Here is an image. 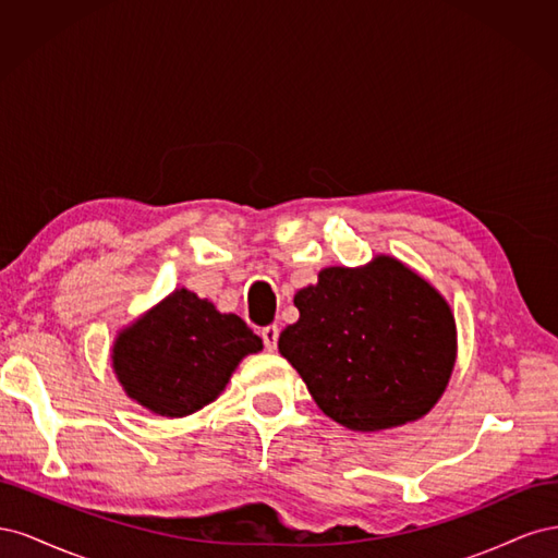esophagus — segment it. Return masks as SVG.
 I'll return each instance as SVG.
<instances>
[{
  "label": "esophagus",
  "instance_id": "34e87169",
  "mask_svg": "<svg viewBox=\"0 0 558 558\" xmlns=\"http://www.w3.org/2000/svg\"><path fill=\"white\" fill-rule=\"evenodd\" d=\"M260 337H263V344L267 351H275L277 349V340H279V328L272 324V326H265L260 330Z\"/></svg>",
  "mask_w": 558,
  "mask_h": 558
}]
</instances>
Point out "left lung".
Listing matches in <instances>:
<instances>
[{
  "instance_id": "obj_1",
  "label": "left lung",
  "mask_w": 558,
  "mask_h": 558,
  "mask_svg": "<svg viewBox=\"0 0 558 558\" xmlns=\"http://www.w3.org/2000/svg\"><path fill=\"white\" fill-rule=\"evenodd\" d=\"M300 318L279 351L326 416L351 430H386L433 410L456 363L447 300L391 256L326 267L293 298Z\"/></svg>"
}]
</instances>
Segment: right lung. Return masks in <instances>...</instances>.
<instances>
[{
	"mask_svg": "<svg viewBox=\"0 0 558 558\" xmlns=\"http://www.w3.org/2000/svg\"><path fill=\"white\" fill-rule=\"evenodd\" d=\"M263 340L238 314L177 289L113 342V373L125 393L160 416H189L214 402Z\"/></svg>",
	"mask_w": 558,
	"mask_h": 558,
	"instance_id": "1",
	"label": "right lung"
}]
</instances>
